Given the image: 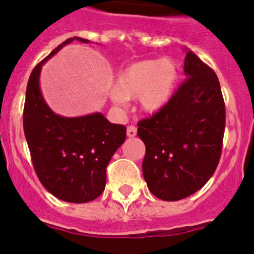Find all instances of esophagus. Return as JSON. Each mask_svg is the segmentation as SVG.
<instances>
[{"label":"esophagus","mask_w":254,"mask_h":254,"mask_svg":"<svg viewBox=\"0 0 254 254\" xmlns=\"http://www.w3.org/2000/svg\"><path fill=\"white\" fill-rule=\"evenodd\" d=\"M136 133H137V128H136L134 126H128V127H127V136H128V137H134Z\"/></svg>","instance_id":"esophagus-1"}]
</instances>
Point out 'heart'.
Masks as SVG:
<instances>
[{
    "mask_svg": "<svg viewBox=\"0 0 254 254\" xmlns=\"http://www.w3.org/2000/svg\"><path fill=\"white\" fill-rule=\"evenodd\" d=\"M179 68L172 60H143L128 64L117 75L111 98L117 104L137 99L146 114H156L176 94Z\"/></svg>",
    "mask_w": 254,
    "mask_h": 254,
    "instance_id": "heart-1",
    "label": "heart"
}]
</instances>
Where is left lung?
Masks as SVG:
<instances>
[{"mask_svg":"<svg viewBox=\"0 0 254 254\" xmlns=\"http://www.w3.org/2000/svg\"><path fill=\"white\" fill-rule=\"evenodd\" d=\"M185 75L169 104L138 122L146 147L142 174L147 188L164 201H178L206 185L216 170L225 131V105L219 78L185 48Z\"/></svg>","mask_w":254,"mask_h":254,"instance_id":"1","label":"left lung"}]
</instances>
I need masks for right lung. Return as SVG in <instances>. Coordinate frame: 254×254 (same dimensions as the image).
Segmentation results:
<instances>
[{"mask_svg": "<svg viewBox=\"0 0 254 254\" xmlns=\"http://www.w3.org/2000/svg\"><path fill=\"white\" fill-rule=\"evenodd\" d=\"M73 40H64L33 69L26 87L24 132L42 185L57 198L72 203L93 201L103 193L107 165L126 140V127L102 113L64 117L52 111L40 90V71L49 58Z\"/></svg>", "mask_w": 254, "mask_h": 254, "instance_id": "right-lung-1", "label": "right lung"}]
</instances>
